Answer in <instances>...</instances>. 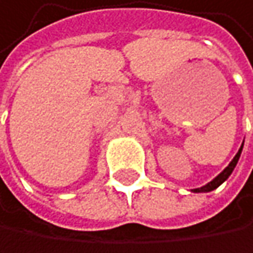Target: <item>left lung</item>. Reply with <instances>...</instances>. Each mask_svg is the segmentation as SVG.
<instances>
[{"label": "left lung", "instance_id": "1", "mask_svg": "<svg viewBox=\"0 0 253 253\" xmlns=\"http://www.w3.org/2000/svg\"><path fill=\"white\" fill-rule=\"evenodd\" d=\"M242 149H243V144H242V147L239 149V152H237V155L233 158V161L228 164V167L219 174V175H216L211 183H208L206 186H203V187H199V189H193L191 191H194V193H206V191H212V190H215L216 187H219L230 175H231V172H233V169L236 168V165H237V162H239V158H240V153H242Z\"/></svg>", "mask_w": 253, "mask_h": 253}]
</instances>
